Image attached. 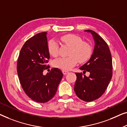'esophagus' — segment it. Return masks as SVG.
Instances as JSON below:
<instances>
[{
	"mask_svg": "<svg viewBox=\"0 0 127 127\" xmlns=\"http://www.w3.org/2000/svg\"><path fill=\"white\" fill-rule=\"evenodd\" d=\"M62 72H63V74L64 75H66V74H68V73L69 72H68V71H62Z\"/></svg>",
	"mask_w": 127,
	"mask_h": 127,
	"instance_id": "obj_1",
	"label": "esophagus"
}]
</instances>
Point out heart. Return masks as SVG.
<instances>
[{
	"mask_svg": "<svg viewBox=\"0 0 127 127\" xmlns=\"http://www.w3.org/2000/svg\"><path fill=\"white\" fill-rule=\"evenodd\" d=\"M59 40L63 43L69 46V56L60 58L53 62V67L64 71L70 69L77 63H83L89 59L92 53V48L88 42L82 41L79 35L75 34H66L61 35ZM59 46L53 40L48 42L47 49L50 55L53 57L58 56Z\"/></svg>",
	"mask_w": 127,
	"mask_h": 127,
	"instance_id": "obj_1",
	"label": "heart"
}]
</instances>
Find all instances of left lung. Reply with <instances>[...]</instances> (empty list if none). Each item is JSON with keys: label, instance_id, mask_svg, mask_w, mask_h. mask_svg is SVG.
Returning a JSON list of instances; mask_svg holds the SVG:
<instances>
[{"label": "left lung", "instance_id": "obj_1", "mask_svg": "<svg viewBox=\"0 0 127 127\" xmlns=\"http://www.w3.org/2000/svg\"><path fill=\"white\" fill-rule=\"evenodd\" d=\"M85 31L92 33L95 46L90 60L79 69L83 71V74L89 72L90 75L76 72L74 91L80 99L90 102L101 97L108 87L112 77V59L105 40L94 31Z\"/></svg>", "mask_w": 127, "mask_h": 127}]
</instances>
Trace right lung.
I'll list each match as a JSON object with an SVG mask.
<instances>
[{
    "label": "right lung",
    "instance_id": "obj_1",
    "mask_svg": "<svg viewBox=\"0 0 127 127\" xmlns=\"http://www.w3.org/2000/svg\"><path fill=\"white\" fill-rule=\"evenodd\" d=\"M47 44L46 32L31 37L21 48L17 64L23 90L30 98L39 103L46 102L54 97L63 75L57 68L43 75L44 69L49 67Z\"/></svg>",
    "mask_w": 127,
    "mask_h": 127
}]
</instances>
